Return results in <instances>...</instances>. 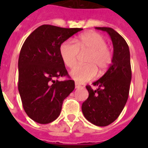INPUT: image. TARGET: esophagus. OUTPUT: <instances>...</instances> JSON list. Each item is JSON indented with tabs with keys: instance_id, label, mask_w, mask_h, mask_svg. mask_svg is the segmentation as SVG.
I'll return each instance as SVG.
<instances>
[{
	"instance_id": "34e87169",
	"label": "esophagus",
	"mask_w": 148,
	"mask_h": 148,
	"mask_svg": "<svg viewBox=\"0 0 148 148\" xmlns=\"http://www.w3.org/2000/svg\"><path fill=\"white\" fill-rule=\"evenodd\" d=\"M81 87V84H79L77 82H75V88H77H77H80Z\"/></svg>"
}]
</instances>
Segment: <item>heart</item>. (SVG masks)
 Here are the masks:
<instances>
[{
    "instance_id": "obj_1",
    "label": "heart",
    "mask_w": 148,
    "mask_h": 148,
    "mask_svg": "<svg viewBox=\"0 0 148 148\" xmlns=\"http://www.w3.org/2000/svg\"><path fill=\"white\" fill-rule=\"evenodd\" d=\"M80 52H88L84 60L87 64L77 65L70 72L72 78L80 83L95 78L97 70L99 74L103 73L112 61V52L107 46L106 39L97 32L84 34L76 43L67 40L60 46V58L68 67L76 64Z\"/></svg>"
}]
</instances>
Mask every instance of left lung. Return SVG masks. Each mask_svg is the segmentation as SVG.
I'll return each mask as SVG.
<instances>
[{"mask_svg": "<svg viewBox=\"0 0 148 148\" xmlns=\"http://www.w3.org/2000/svg\"><path fill=\"white\" fill-rule=\"evenodd\" d=\"M110 35L114 47L110 67L101 78L87 86L89 96L81 106L84 116L91 124L104 127L114 121L128 98L131 81L130 51L126 40L110 27H95Z\"/></svg>", "mask_w": 148, "mask_h": 148, "instance_id": "obj_1", "label": "left lung"}]
</instances>
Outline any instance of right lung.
<instances>
[{
    "instance_id": "add662e5",
    "label": "right lung",
    "mask_w": 148,
    "mask_h": 148,
    "mask_svg": "<svg viewBox=\"0 0 148 148\" xmlns=\"http://www.w3.org/2000/svg\"><path fill=\"white\" fill-rule=\"evenodd\" d=\"M82 28L44 24L24 41L18 59V90L25 112L39 124H48L60 115L63 101L74 89V81L55 80L69 77L60 55L64 41Z\"/></svg>"
}]
</instances>
